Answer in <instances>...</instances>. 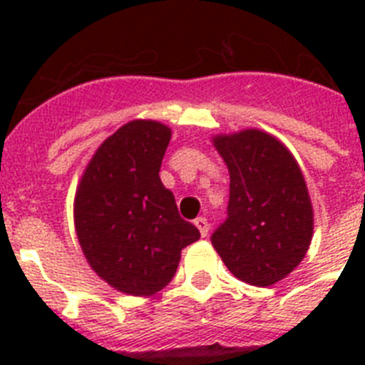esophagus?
<instances>
[{"instance_id": "obj_1", "label": "esophagus", "mask_w": 365, "mask_h": 365, "mask_svg": "<svg viewBox=\"0 0 365 365\" xmlns=\"http://www.w3.org/2000/svg\"><path fill=\"white\" fill-rule=\"evenodd\" d=\"M193 225L197 227L199 234H201L202 237H206V235H208V230H210V227H208V221H206L205 217H197L195 221H193Z\"/></svg>"}]
</instances>
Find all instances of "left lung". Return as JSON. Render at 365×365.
I'll return each instance as SVG.
<instances>
[{
    "label": "left lung",
    "instance_id": "8db88e82",
    "mask_svg": "<svg viewBox=\"0 0 365 365\" xmlns=\"http://www.w3.org/2000/svg\"><path fill=\"white\" fill-rule=\"evenodd\" d=\"M212 144L230 173L228 219L212 245L235 278L269 287L287 278L307 254L314 210L298 160L257 128L219 133Z\"/></svg>",
    "mask_w": 365,
    "mask_h": 365
}]
</instances>
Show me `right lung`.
Returning <instances> with one entry per match:
<instances>
[{"instance_id": "right-lung-1", "label": "right lung", "mask_w": 365, "mask_h": 365, "mask_svg": "<svg viewBox=\"0 0 365 365\" xmlns=\"http://www.w3.org/2000/svg\"><path fill=\"white\" fill-rule=\"evenodd\" d=\"M172 138L137 118L96 148L76 186L74 230L87 263L115 291L151 296L172 282L180 250L201 237L159 177Z\"/></svg>"}]
</instances>
